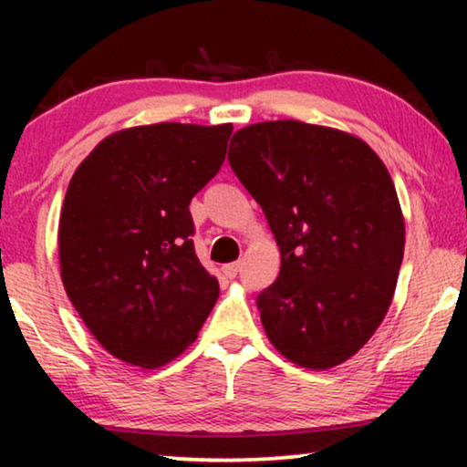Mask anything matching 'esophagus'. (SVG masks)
I'll return each instance as SVG.
<instances>
[{
	"label": "esophagus",
	"mask_w": 467,
	"mask_h": 467,
	"mask_svg": "<svg viewBox=\"0 0 467 467\" xmlns=\"http://www.w3.org/2000/svg\"><path fill=\"white\" fill-rule=\"evenodd\" d=\"M240 267H242V264H227V265H223L221 270L227 278H235L240 274Z\"/></svg>",
	"instance_id": "1"
}]
</instances>
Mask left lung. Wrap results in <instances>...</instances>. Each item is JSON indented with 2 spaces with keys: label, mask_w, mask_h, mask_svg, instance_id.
<instances>
[{
  "label": "left lung",
  "mask_w": 467,
  "mask_h": 467,
  "mask_svg": "<svg viewBox=\"0 0 467 467\" xmlns=\"http://www.w3.org/2000/svg\"><path fill=\"white\" fill-rule=\"evenodd\" d=\"M227 159L280 248L278 278L257 296L274 348L308 369L350 359L385 318L404 259L385 163L357 136L302 120L235 131Z\"/></svg>",
  "instance_id": "1"
}]
</instances>
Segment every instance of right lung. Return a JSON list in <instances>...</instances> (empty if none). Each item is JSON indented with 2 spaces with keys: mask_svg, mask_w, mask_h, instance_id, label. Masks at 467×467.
Instances as JSON below:
<instances>
[{
  "mask_svg": "<svg viewBox=\"0 0 467 467\" xmlns=\"http://www.w3.org/2000/svg\"><path fill=\"white\" fill-rule=\"evenodd\" d=\"M232 123H157L101 140L69 181L61 280L101 347L159 368L197 337L219 299L193 248L189 203L225 161Z\"/></svg>",
  "mask_w": 467,
  "mask_h": 467,
  "instance_id": "right-lung-1",
  "label": "right lung"
}]
</instances>
